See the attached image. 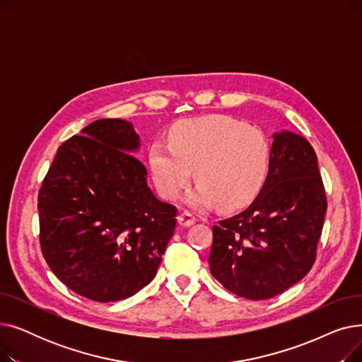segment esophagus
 <instances>
[{
  "label": "esophagus",
  "instance_id": "esophagus-1",
  "mask_svg": "<svg viewBox=\"0 0 362 362\" xmlns=\"http://www.w3.org/2000/svg\"><path fill=\"white\" fill-rule=\"evenodd\" d=\"M177 221H179V224H180V226L187 227V226H192V224L197 221V217H195L192 213L183 211V213H180V214H179Z\"/></svg>",
  "mask_w": 362,
  "mask_h": 362
}]
</instances>
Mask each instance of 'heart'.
I'll return each mask as SVG.
<instances>
[{"instance_id":"obj_1","label":"heart","mask_w":362,"mask_h":362,"mask_svg":"<svg viewBox=\"0 0 362 362\" xmlns=\"http://www.w3.org/2000/svg\"><path fill=\"white\" fill-rule=\"evenodd\" d=\"M148 160L165 198H177L194 173L198 186L189 194V204L218 202L223 210H235L250 204L267 180L272 145L257 127L227 116H208L173 124L168 142L151 144Z\"/></svg>"}]
</instances>
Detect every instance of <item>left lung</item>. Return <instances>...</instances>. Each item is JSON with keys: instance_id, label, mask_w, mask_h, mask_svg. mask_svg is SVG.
Listing matches in <instances>:
<instances>
[{"instance_id": "obj_1", "label": "left lung", "mask_w": 362, "mask_h": 362, "mask_svg": "<svg viewBox=\"0 0 362 362\" xmlns=\"http://www.w3.org/2000/svg\"><path fill=\"white\" fill-rule=\"evenodd\" d=\"M326 210L315 151L296 133H276L270 173L259 195L246 210L213 227L211 274L246 299L284 292L311 270Z\"/></svg>"}]
</instances>
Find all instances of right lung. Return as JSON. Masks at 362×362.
I'll use <instances>...</instances> for the list:
<instances>
[{
    "instance_id": "right-lung-1",
    "label": "right lung",
    "mask_w": 362,
    "mask_h": 362,
    "mask_svg": "<svg viewBox=\"0 0 362 362\" xmlns=\"http://www.w3.org/2000/svg\"><path fill=\"white\" fill-rule=\"evenodd\" d=\"M139 135L101 119L60 145L37 194L40 243L52 273L90 300L135 295L156 277L177 208L158 201L130 152Z\"/></svg>"
}]
</instances>
